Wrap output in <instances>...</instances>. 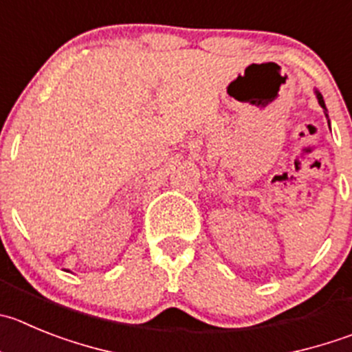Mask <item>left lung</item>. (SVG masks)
<instances>
[{
    "mask_svg": "<svg viewBox=\"0 0 352 352\" xmlns=\"http://www.w3.org/2000/svg\"><path fill=\"white\" fill-rule=\"evenodd\" d=\"M316 97H318V102H320V106H321V107H323V109H324V113H327V106H324L323 95H321V94H320V91H318V90H316ZM327 116H328V114H327Z\"/></svg>",
    "mask_w": 352,
    "mask_h": 352,
    "instance_id": "8db88e82",
    "label": "left lung"
}]
</instances>
